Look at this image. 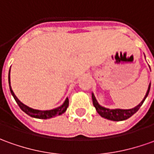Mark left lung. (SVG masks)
Segmentation results:
<instances>
[{
	"mask_svg": "<svg viewBox=\"0 0 154 154\" xmlns=\"http://www.w3.org/2000/svg\"><path fill=\"white\" fill-rule=\"evenodd\" d=\"M150 67V66H149ZM150 87H151V83H149L148 85V88H147V93L145 97L143 98V101L139 103L138 105H137L136 107L132 108V109H108V108L103 107L101 106L97 99L95 98L94 93H92V99H93V103H94V106L96 109L97 112L99 113L100 115V116L103 117L107 120H110V121H125L126 119H128L131 116H132L138 110L140 107L143 105V102L145 101V99L147 97V95L149 94V91H150Z\"/></svg>",
	"mask_w": 154,
	"mask_h": 154,
	"instance_id": "1",
	"label": "left lung"
}]
</instances>
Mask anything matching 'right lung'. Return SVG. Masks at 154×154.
Segmentation results:
<instances>
[{"label":"right lung","instance_id":"obj_1","mask_svg":"<svg viewBox=\"0 0 154 154\" xmlns=\"http://www.w3.org/2000/svg\"><path fill=\"white\" fill-rule=\"evenodd\" d=\"M11 69V67H10ZM8 82H9V88H10V91H11V95L13 96V98L16 100V102L17 103L18 106L20 109L25 112L27 115H29V116L33 117V118H38V119H50L52 117L57 116H60L63 113L66 112V109L69 105V99L66 98L65 102H64L59 107L53 109H50V110H39V109H34L33 108H30L27 106L26 104L23 103L19 99L17 98L15 94L13 93V91L11 89V82H10V71H9V74H8Z\"/></svg>","mask_w":154,"mask_h":154}]
</instances>
